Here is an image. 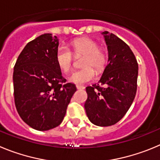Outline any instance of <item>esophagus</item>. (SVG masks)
Here are the masks:
<instances>
[{
    "label": "esophagus",
    "mask_w": 160,
    "mask_h": 160,
    "mask_svg": "<svg viewBox=\"0 0 160 160\" xmlns=\"http://www.w3.org/2000/svg\"><path fill=\"white\" fill-rule=\"evenodd\" d=\"M77 89H84V87L81 85H77Z\"/></svg>",
    "instance_id": "34e87169"
}]
</instances>
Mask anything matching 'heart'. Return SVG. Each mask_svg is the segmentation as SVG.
<instances>
[{
	"instance_id": "heart-1",
	"label": "heart",
	"mask_w": 160,
	"mask_h": 160,
	"mask_svg": "<svg viewBox=\"0 0 160 160\" xmlns=\"http://www.w3.org/2000/svg\"><path fill=\"white\" fill-rule=\"evenodd\" d=\"M72 53L65 46H59L56 52V62L63 72L71 70L75 57L83 56L81 62L83 68L70 74L68 80L76 84H83L92 81L95 78V72H100L104 69L108 60V55L105 48L99 46L97 41L88 37H82L72 41Z\"/></svg>"
}]
</instances>
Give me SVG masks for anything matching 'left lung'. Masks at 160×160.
Here are the masks:
<instances>
[{"label": "left lung", "mask_w": 160, "mask_h": 160, "mask_svg": "<svg viewBox=\"0 0 160 160\" xmlns=\"http://www.w3.org/2000/svg\"><path fill=\"white\" fill-rule=\"evenodd\" d=\"M108 63L97 83L86 88V113L93 124L112 126L130 108L137 90L138 63L129 46L113 33L102 32Z\"/></svg>", "instance_id": "left-lung-1"}]
</instances>
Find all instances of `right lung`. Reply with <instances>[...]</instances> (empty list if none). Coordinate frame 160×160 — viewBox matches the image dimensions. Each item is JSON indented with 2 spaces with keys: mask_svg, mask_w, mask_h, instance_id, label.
Returning <instances> with one entry per match:
<instances>
[{
  "mask_svg": "<svg viewBox=\"0 0 160 160\" xmlns=\"http://www.w3.org/2000/svg\"><path fill=\"white\" fill-rule=\"evenodd\" d=\"M58 39L45 33L30 41L13 71L14 100L23 121L38 131L59 126L77 88L66 83L56 62Z\"/></svg>",
  "mask_w": 160,
  "mask_h": 160,
  "instance_id": "add662e5",
  "label": "right lung"
}]
</instances>
